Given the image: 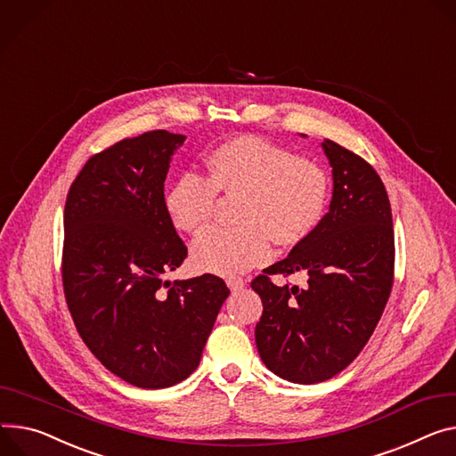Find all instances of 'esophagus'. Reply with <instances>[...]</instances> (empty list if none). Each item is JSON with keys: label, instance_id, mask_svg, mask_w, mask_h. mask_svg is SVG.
<instances>
[{"label": "esophagus", "instance_id": "34e87169", "mask_svg": "<svg viewBox=\"0 0 456 456\" xmlns=\"http://www.w3.org/2000/svg\"><path fill=\"white\" fill-rule=\"evenodd\" d=\"M226 285H228V289H230L232 292H237V290H240L244 285H247V281H244L242 277H228Z\"/></svg>", "mask_w": 456, "mask_h": 456}]
</instances>
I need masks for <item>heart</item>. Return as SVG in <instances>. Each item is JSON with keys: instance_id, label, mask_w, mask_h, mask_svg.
Masks as SVG:
<instances>
[{"instance_id": "heart-1", "label": "heart", "mask_w": 456, "mask_h": 456, "mask_svg": "<svg viewBox=\"0 0 456 456\" xmlns=\"http://www.w3.org/2000/svg\"><path fill=\"white\" fill-rule=\"evenodd\" d=\"M208 179L183 173L166 193L173 226L197 233L214 217L217 191L242 195L240 228H209L191 247L197 270L235 275L265 265L272 240L296 247L316 230L327 212V171L299 155L257 136H239L221 144L206 160Z\"/></svg>"}]
</instances>
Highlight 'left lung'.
Returning a JSON list of instances; mask_svg holds the SVG:
<instances>
[{
    "label": "left lung",
    "mask_w": 456,
    "mask_h": 456,
    "mask_svg": "<svg viewBox=\"0 0 456 456\" xmlns=\"http://www.w3.org/2000/svg\"><path fill=\"white\" fill-rule=\"evenodd\" d=\"M332 167L329 214L287 259L263 270L252 289L263 301L256 345L263 363L292 383L341 372L372 336L395 275V232L387 191L360 155L323 140ZM305 271V289L277 288L273 273Z\"/></svg>",
    "instance_id": "left-lung-1"
}]
</instances>
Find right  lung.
Returning <instances> with one entry per match:
<instances>
[{
	"mask_svg": "<svg viewBox=\"0 0 456 456\" xmlns=\"http://www.w3.org/2000/svg\"><path fill=\"white\" fill-rule=\"evenodd\" d=\"M186 140L164 129L93 155L63 212V294L100 363L142 389L186 379L230 290L204 273L164 281L188 256L166 212L171 155Z\"/></svg>",
	"mask_w": 456,
	"mask_h": 456,
	"instance_id": "obj_1",
	"label": "right lung"
}]
</instances>
